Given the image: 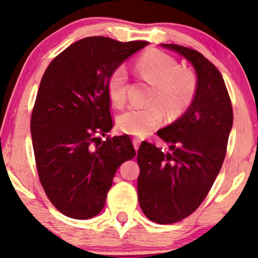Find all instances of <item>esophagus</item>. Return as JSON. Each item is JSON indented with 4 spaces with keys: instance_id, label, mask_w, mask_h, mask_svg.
Here are the masks:
<instances>
[{
    "instance_id": "obj_1",
    "label": "esophagus",
    "mask_w": 258,
    "mask_h": 258,
    "mask_svg": "<svg viewBox=\"0 0 258 258\" xmlns=\"http://www.w3.org/2000/svg\"><path fill=\"white\" fill-rule=\"evenodd\" d=\"M140 144H141V141H140L139 139H135L134 140V146H135V150H139V147H140Z\"/></svg>"
}]
</instances>
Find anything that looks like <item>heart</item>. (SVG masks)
I'll return each instance as SVG.
<instances>
[{
	"mask_svg": "<svg viewBox=\"0 0 258 258\" xmlns=\"http://www.w3.org/2000/svg\"><path fill=\"white\" fill-rule=\"evenodd\" d=\"M137 69L146 80L155 85L147 107H132L119 114L117 127L123 134L145 137L157 128L166 113L178 117L195 100L197 80L194 72L181 69L176 58L161 51H148L137 61ZM127 71L123 66L114 69L107 81V93L113 106L126 101Z\"/></svg>",
	"mask_w": 258,
	"mask_h": 258,
	"instance_id": "b5f03b06",
	"label": "heart"
}]
</instances>
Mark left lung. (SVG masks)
<instances>
[{
    "mask_svg": "<svg viewBox=\"0 0 258 258\" xmlns=\"http://www.w3.org/2000/svg\"><path fill=\"white\" fill-rule=\"evenodd\" d=\"M161 46L188 59L197 75L188 110L157 131L171 152L148 142L137 152L140 206L146 217L166 225L186 218L206 199L225 160L233 111L222 75L204 54L173 43Z\"/></svg>",
    "mask_w": 258,
    "mask_h": 258,
    "instance_id": "1",
    "label": "left lung"
}]
</instances>
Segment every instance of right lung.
<instances>
[{"instance_id": "right-lung-1", "label": "right lung", "mask_w": 258, "mask_h": 258, "mask_svg": "<svg viewBox=\"0 0 258 258\" xmlns=\"http://www.w3.org/2000/svg\"><path fill=\"white\" fill-rule=\"evenodd\" d=\"M147 41L86 37L54 57L41 80L31 116L38 177L54 207L76 220L106 204L117 168L136 156L127 135L106 140L113 126L107 81Z\"/></svg>"}]
</instances>
